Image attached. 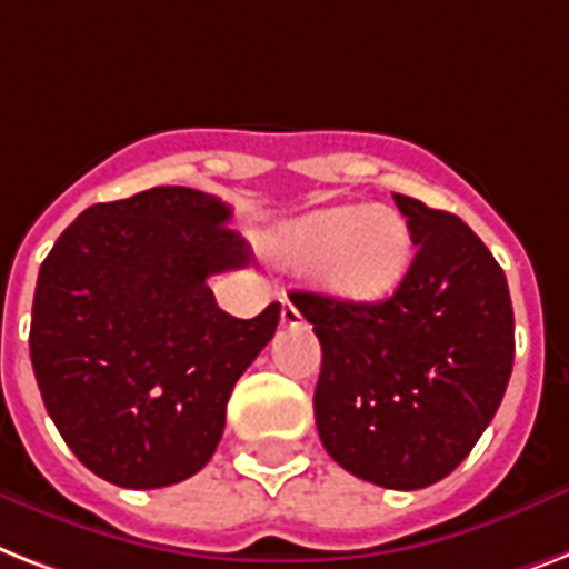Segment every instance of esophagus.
<instances>
[{
    "label": "esophagus",
    "mask_w": 569,
    "mask_h": 569,
    "mask_svg": "<svg viewBox=\"0 0 569 569\" xmlns=\"http://www.w3.org/2000/svg\"><path fill=\"white\" fill-rule=\"evenodd\" d=\"M280 325H283V327H300V325H303V316H300V309L295 307L292 300H283V309H280Z\"/></svg>",
    "instance_id": "esophagus-1"
}]
</instances>
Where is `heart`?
Segmentation results:
<instances>
[{"label":"heart","instance_id":"heart-1","mask_svg":"<svg viewBox=\"0 0 569 569\" xmlns=\"http://www.w3.org/2000/svg\"><path fill=\"white\" fill-rule=\"evenodd\" d=\"M409 228L391 207H327L269 233L271 253L318 266V280L350 303H373L395 292L409 266Z\"/></svg>","mask_w":569,"mask_h":569}]
</instances>
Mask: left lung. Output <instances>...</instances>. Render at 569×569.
Here are the masks:
<instances>
[{"mask_svg":"<svg viewBox=\"0 0 569 569\" xmlns=\"http://www.w3.org/2000/svg\"><path fill=\"white\" fill-rule=\"evenodd\" d=\"M415 260L389 300L292 292L321 341V445L365 482L418 491L468 459L515 365V312L500 262L452 212L395 196Z\"/></svg>","mask_w":569,"mask_h":569,"instance_id":"1","label":"left lung"}]
</instances>
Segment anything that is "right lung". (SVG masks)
Returning a JSON list of instances; mask_svg holds the SVG:
<instances>
[{"instance_id": "obj_1", "label": "right lung", "mask_w": 569, "mask_h": 569, "mask_svg": "<svg viewBox=\"0 0 569 569\" xmlns=\"http://www.w3.org/2000/svg\"><path fill=\"white\" fill-rule=\"evenodd\" d=\"M230 207L189 187L92 204L40 266L29 350L46 412L96 477L166 488L204 468L230 391L260 357L280 303L219 309L207 277L244 269Z\"/></svg>"}]
</instances>
